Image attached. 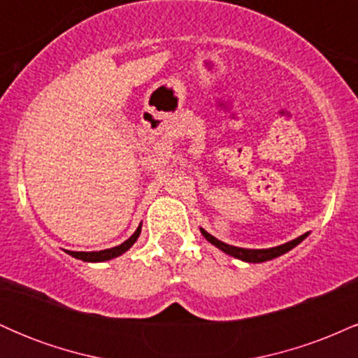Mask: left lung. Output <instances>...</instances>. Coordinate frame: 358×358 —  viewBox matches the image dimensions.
Wrapping results in <instances>:
<instances>
[{
    "label": "left lung",
    "mask_w": 358,
    "mask_h": 358,
    "mask_svg": "<svg viewBox=\"0 0 358 358\" xmlns=\"http://www.w3.org/2000/svg\"><path fill=\"white\" fill-rule=\"evenodd\" d=\"M200 232H202L205 239L210 242V244L215 245V248H219L220 250H224V252L229 254V256H234V257L241 259V261H245V262H264V261H271V259H274V257L282 256V254H286L287 250L296 248L299 242H301L308 236V234H303V236H299L298 239L286 242V244L278 245V248H271V249H242V248H236V245H229V244H225V242L215 239V237L210 236V234H208L207 231H203V229H200Z\"/></svg>",
    "instance_id": "1"
}]
</instances>
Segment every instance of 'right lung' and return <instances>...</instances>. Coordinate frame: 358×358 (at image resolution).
Listing matches in <instances>:
<instances>
[{"label":"right lung","mask_w":358,"mask_h":358,"mask_svg":"<svg viewBox=\"0 0 358 358\" xmlns=\"http://www.w3.org/2000/svg\"><path fill=\"white\" fill-rule=\"evenodd\" d=\"M139 234H141V225L136 229V232L133 234V236L129 237V239L122 242L121 245H116V248H110V249H104V250H99V252H73V250H67L69 254L73 257L80 259V261H85V262H102V261H109V259H114L117 256H121V254H124L127 249L131 248V245L136 242V239L139 237Z\"/></svg>","instance_id":"1"}]
</instances>
